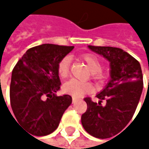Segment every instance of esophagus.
I'll return each mask as SVG.
<instances>
[{
  "mask_svg": "<svg viewBox=\"0 0 149 149\" xmlns=\"http://www.w3.org/2000/svg\"><path fill=\"white\" fill-rule=\"evenodd\" d=\"M77 100H78V98H77V97H72V102L73 103H76V102H77Z\"/></svg>",
  "mask_w": 149,
  "mask_h": 149,
  "instance_id": "obj_1",
  "label": "esophagus"
}]
</instances>
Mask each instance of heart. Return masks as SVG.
I'll list each match as a JSON object with an SVG mask.
<instances>
[{
	"instance_id": "b5f03b06",
	"label": "heart",
	"mask_w": 149,
	"mask_h": 149,
	"mask_svg": "<svg viewBox=\"0 0 149 149\" xmlns=\"http://www.w3.org/2000/svg\"><path fill=\"white\" fill-rule=\"evenodd\" d=\"M84 60L86 62L89 69L92 72V76L96 79H102L104 75L101 72L102 63L101 61L92 54H85L83 56ZM71 65V58L66 56L63 58L58 64V76L62 78L66 77L70 72ZM63 91L65 93L69 94L74 97H79L84 96L86 93H89L93 91V86L91 83L83 82L77 79H70L65 82L63 85Z\"/></svg>"
}]
</instances>
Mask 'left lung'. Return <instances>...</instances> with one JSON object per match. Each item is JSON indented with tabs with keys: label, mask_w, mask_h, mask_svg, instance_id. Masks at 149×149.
<instances>
[{
	"label": "left lung",
	"mask_w": 149,
	"mask_h": 149,
	"mask_svg": "<svg viewBox=\"0 0 149 149\" xmlns=\"http://www.w3.org/2000/svg\"><path fill=\"white\" fill-rule=\"evenodd\" d=\"M109 62L110 79L97 95L98 103L86 97L87 110L81 122L87 133L97 138H109L122 131L132 119L143 89L140 63L121 48L88 45ZM106 104L103 105L102 101Z\"/></svg>",
	"instance_id": "1"
}]
</instances>
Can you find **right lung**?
Here are the masks:
<instances>
[{"label":"right lung","instance_id":"obj_1","mask_svg":"<svg viewBox=\"0 0 149 149\" xmlns=\"http://www.w3.org/2000/svg\"><path fill=\"white\" fill-rule=\"evenodd\" d=\"M74 46L43 44L28 49L17 62L10 84V103L16 120L28 133L43 136L59 124L72 98L58 97V64ZM14 117V116H13Z\"/></svg>","mask_w":149,"mask_h":149}]
</instances>
